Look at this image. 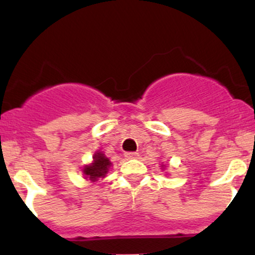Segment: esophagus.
I'll return each instance as SVG.
<instances>
[{"label": "esophagus", "instance_id": "1", "mask_svg": "<svg viewBox=\"0 0 255 255\" xmlns=\"http://www.w3.org/2000/svg\"><path fill=\"white\" fill-rule=\"evenodd\" d=\"M125 156L127 157V158H129V159H130V158H136L137 156H139V154H137L136 152H126Z\"/></svg>", "mask_w": 255, "mask_h": 255}]
</instances>
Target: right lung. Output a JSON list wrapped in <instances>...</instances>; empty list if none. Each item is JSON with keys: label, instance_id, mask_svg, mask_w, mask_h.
<instances>
[{"label": "right lung", "instance_id": "right-lung-1", "mask_svg": "<svg viewBox=\"0 0 255 255\" xmlns=\"http://www.w3.org/2000/svg\"><path fill=\"white\" fill-rule=\"evenodd\" d=\"M93 163L91 165H87L84 168V174L90 178L91 181H97L98 178L104 177L108 170H109V166L111 165L110 160L104 156L102 152H98L93 156Z\"/></svg>", "mask_w": 255, "mask_h": 255}]
</instances>
